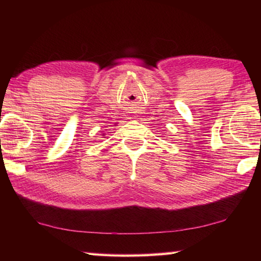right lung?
Wrapping results in <instances>:
<instances>
[{
    "label": "right lung",
    "instance_id": "1",
    "mask_svg": "<svg viewBox=\"0 0 261 261\" xmlns=\"http://www.w3.org/2000/svg\"><path fill=\"white\" fill-rule=\"evenodd\" d=\"M102 136H105V135H102Z\"/></svg>",
    "mask_w": 261,
    "mask_h": 261
}]
</instances>
